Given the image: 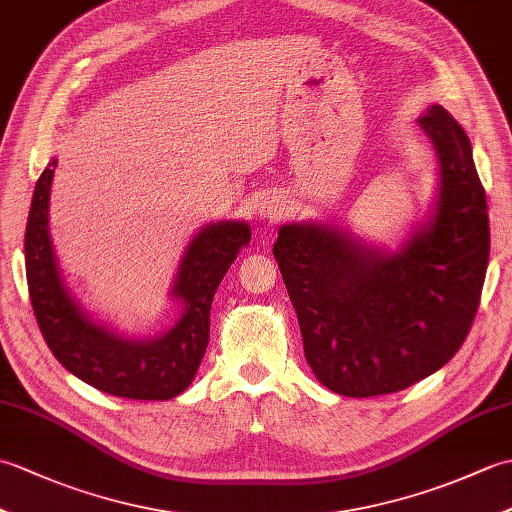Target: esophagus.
<instances>
[{
    "instance_id": "34e87169",
    "label": "esophagus",
    "mask_w": 512,
    "mask_h": 512,
    "mask_svg": "<svg viewBox=\"0 0 512 512\" xmlns=\"http://www.w3.org/2000/svg\"><path fill=\"white\" fill-rule=\"evenodd\" d=\"M281 213H284V209H281L279 204H266V206H262V217L264 220H277V217H281Z\"/></svg>"
}]
</instances>
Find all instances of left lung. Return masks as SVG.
Here are the masks:
<instances>
[{
    "instance_id": "8db88e82",
    "label": "left lung",
    "mask_w": 512,
    "mask_h": 512,
    "mask_svg": "<svg viewBox=\"0 0 512 512\" xmlns=\"http://www.w3.org/2000/svg\"><path fill=\"white\" fill-rule=\"evenodd\" d=\"M418 123L438 154V200L396 253L314 222L281 226L273 246L306 361L334 394H394L438 372L480 306L491 231L471 140L440 105Z\"/></svg>"
}]
</instances>
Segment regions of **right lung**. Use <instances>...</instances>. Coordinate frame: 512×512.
Segmentation results:
<instances>
[{"instance_id": "obj_1", "label": "right lung", "mask_w": 512, "mask_h": 512, "mask_svg": "<svg viewBox=\"0 0 512 512\" xmlns=\"http://www.w3.org/2000/svg\"><path fill=\"white\" fill-rule=\"evenodd\" d=\"M57 160L43 169L26 224V279L39 330L57 361L83 383L132 400H169L198 372L209 345L211 303L239 248L250 242L246 222H217L195 235L173 279L182 317L158 339H127L94 323L61 279L48 233L50 184Z\"/></svg>"}]
</instances>
